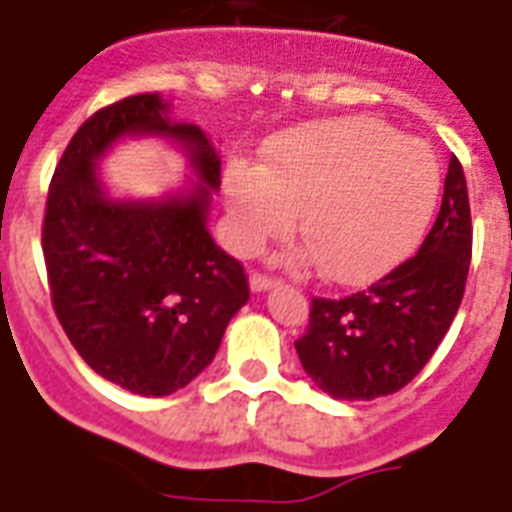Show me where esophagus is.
<instances>
[{
  "mask_svg": "<svg viewBox=\"0 0 512 512\" xmlns=\"http://www.w3.org/2000/svg\"><path fill=\"white\" fill-rule=\"evenodd\" d=\"M274 285V279L268 274H260V271H252V276H249V287L255 290V293H263V290H268V287Z\"/></svg>",
  "mask_w": 512,
  "mask_h": 512,
  "instance_id": "1",
  "label": "esophagus"
}]
</instances>
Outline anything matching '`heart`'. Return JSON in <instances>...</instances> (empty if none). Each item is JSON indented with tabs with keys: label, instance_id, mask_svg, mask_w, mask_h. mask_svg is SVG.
I'll use <instances>...</instances> for the list:
<instances>
[{
	"label": "heart",
	"instance_id": "obj_1",
	"mask_svg": "<svg viewBox=\"0 0 512 512\" xmlns=\"http://www.w3.org/2000/svg\"><path fill=\"white\" fill-rule=\"evenodd\" d=\"M439 165L429 146L377 119H336L279 135L263 162L230 165L225 200L241 252L293 230L290 263L336 285H363L407 257L429 225Z\"/></svg>",
	"mask_w": 512,
	"mask_h": 512
}]
</instances>
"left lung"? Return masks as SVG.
<instances>
[{
  "mask_svg": "<svg viewBox=\"0 0 512 512\" xmlns=\"http://www.w3.org/2000/svg\"><path fill=\"white\" fill-rule=\"evenodd\" d=\"M472 257L464 168L450 157L442 206L418 255L369 290L312 298L295 342L304 372L333 399L372 401L401 391L429 363L456 317Z\"/></svg>",
  "mask_w": 512,
  "mask_h": 512,
  "instance_id": "left-lung-1",
  "label": "left lung"
}]
</instances>
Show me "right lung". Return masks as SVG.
<instances>
[{
  "instance_id": "right-lung-1",
  "label": "right lung",
  "mask_w": 512,
  "mask_h": 512,
  "mask_svg": "<svg viewBox=\"0 0 512 512\" xmlns=\"http://www.w3.org/2000/svg\"><path fill=\"white\" fill-rule=\"evenodd\" d=\"M168 111L157 92L132 94L83 121L56 165L43 219L48 287L67 339L100 377L138 396L195 380L249 301L244 266L206 227L222 160L200 127ZM127 134L176 139L199 181L162 201L108 199L96 160Z\"/></svg>"
}]
</instances>
